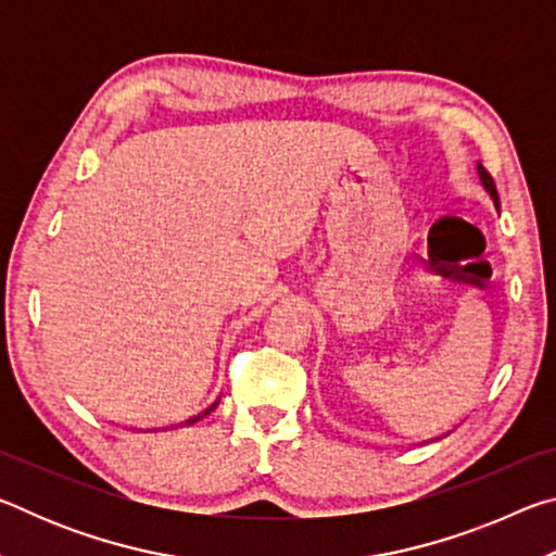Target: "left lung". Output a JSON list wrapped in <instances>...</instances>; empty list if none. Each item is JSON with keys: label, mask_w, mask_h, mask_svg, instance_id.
<instances>
[{"label": "left lung", "mask_w": 556, "mask_h": 556, "mask_svg": "<svg viewBox=\"0 0 556 556\" xmlns=\"http://www.w3.org/2000/svg\"><path fill=\"white\" fill-rule=\"evenodd\" d=\"M478 176H481V181H483V186L488 188V193L493 195V203H495V208H501V199H497V191H495V181H493V176L485 172V166L483 164H478Z\"/></svg>", "instance_id": "1"}]
</instances>
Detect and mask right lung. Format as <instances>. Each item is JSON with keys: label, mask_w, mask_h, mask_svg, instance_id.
<instances>
[{"label": "right lung", "mask_w": 556, "mask_h": 556, "mask_svg": "<svg viewBox=\"0 0 556 556\" xmlns=\"http://www.w3.org/2000/svg\"><path fill=\"white\" fill-rule=\"evenodd\" d=\"M213 407H215V404H213ZM213 407H211V409H213ZM211 409H208V412H211ZM208 412H205V414H208ZM195 419H199V417H195ZM195 419H191V421H188V425H193V421H195Z\"/></svg>", "instance_id": "right-lung-1"}]
</instances>
